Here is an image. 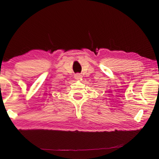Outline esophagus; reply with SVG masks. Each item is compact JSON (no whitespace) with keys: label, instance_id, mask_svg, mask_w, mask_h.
<instances>
[{"label":"esophagus","instance_id":"esophagus-1","mask_svg":"<svg viewBox=\"0 0 159 159\" xmlns=\"http://www.w3.org/2000/svg\"><path fill=\"white\" fill-rule=\"evenodd\" d=\"M80 77H81V76H80V75L79 74H77L75 75V78H76V79H80Z\"/></svg>","mask_w":159,"mask_h":159}]
</instances>
